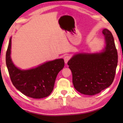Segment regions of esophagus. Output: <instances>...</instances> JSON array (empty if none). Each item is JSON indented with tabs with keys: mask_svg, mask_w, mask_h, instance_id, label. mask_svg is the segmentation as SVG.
I'll return each instance as SVG.
<instances>
[{
	"mask_svg": "<svg viewBox=\"0 0 123 123\" xmlns=\"http://www.w3.org/2000/svg\"><path fill=\"white\" fill-rule=\"evenodd\" d=\"M70 59V56L69 55H67L66 56H64V62H65L66 63H67L68 62V61H69Z\"/></svg>",
	"mask_w": 123,
	"mask_h": 123,
	"instance_id": "esophagus-1",
	"label": "esophagus"
}]
</instances>
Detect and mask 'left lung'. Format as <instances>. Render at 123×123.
Segmentation results:
<instances>
[{"label":"left lung","mask_w":123,"mask_h":123,"mask_svg":"<svg viewBox=\"0 0 123 123\" xmlns=\"http://www.w3.org/2000/svg\"><path fill=\"white\" fill-rule=\"evenodd\" d=\"M103 34L106 42L103 52L76 54L68 62L74 88L81 94H98L109 87L115 77L118 54L113 35L106 29Z\"/></svg>","instance_id":"left-lung-1"}]
</instances>
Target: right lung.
<instances>
[{
  "instance_id": "right-lung-1",
  "label": "right lung",
  "mask_w": 123,
  "mask_h": 123,
  "mask_svg": "<svg viewBox=\"0 0 123 123\" xmlns=\"http://www.w3.org/2000/svg\"><path fill=\"white\" fill-rule=\"evenodd\" d=\"M11 38L6 54V63L12 84L27 97L35 99L47 97L53 90L55 81L64 66V60L47 62L37 67L22 70L15 67L11 61Z\"/></svg>"
}]
</instances>
